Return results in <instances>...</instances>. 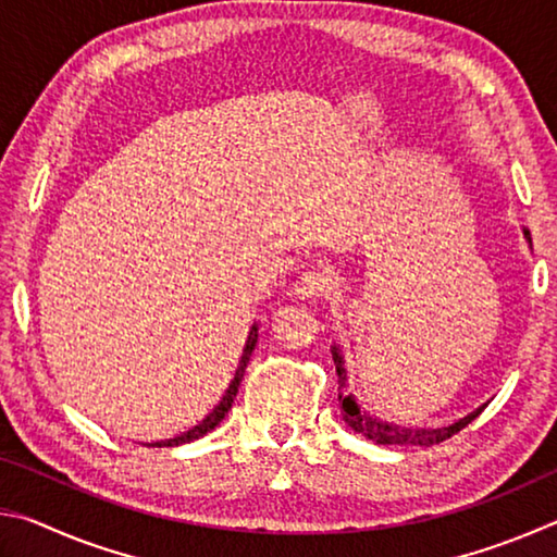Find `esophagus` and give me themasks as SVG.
Returning a JSON list of instances; mask_svg holds the SVG:
<instances>
[{
	"label": "esophagus",
	"instance_id": "obj_1",
	"mask_svg": "<svg viewBox=\"0 0 557 557\" xmlns=\"http://www.w3.org/2000/svg\"><path fill=\"white\" fill-rule=\"evenodd\" d=\"M332 289V280H329L324 272H319V270H307V272H301V277L297 280V285H295V295L297 297H322V295H326V292Z\"/></svg>",
	"mask_w": 557,
	"mask_h": 557
}]
</instances>
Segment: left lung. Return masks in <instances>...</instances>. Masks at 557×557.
Listing matches in <instances>:
<instances>
[{"instance_id": "8db88e82", "label": "left lung", "mask_w": 557, "mask_h": 557, "mask_svg": "<svg viewBox=\"0 0 557 557\" xmlns=\"http://www.w3.org/2000/svg\"><path fill=\"white\" fill-rule=\"evenodd\" d=\"M525 238L531 243V233L525 231ZM334 363H336V373H338V403H342V414L346 420V425L356 430L358 435L373 440L375 445H440V442L449 440L451 435H457L459 430H465L471 420L479 418L484 408H479L476 412H471L469 418L455 422V425L442 428V430H405V428H395L383 422L379 418H373L371 412H366L358 408V403L354 400V395L348 393V381H346V369H344V358L342 354L332 351Z\"/></svg>"}]
</instances>
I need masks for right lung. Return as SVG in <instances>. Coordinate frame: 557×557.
Instances as JSON below:
<instances>
[{"label": "right lung", "instance_id": "add662e5", "mask_svg": "<svg viewBox=\"0 0 557 557\" xmlns=\"http://www.w3.org/2000/svg\"><path fill=\"white\" fill-rule=\"evenodd\" d=\"M256 344H258V326H252V329H250V334H248V344H245V351H243V358H240L238 371H235V379H233V383L228 385V391H225L223 400L219 403V408H215V410L209 414V418H206V420L201 422V425H196L194 430H188L186 435H182V437H174V440H169V442H157V447H174V445H184V442H191V440H199V437H203L206 432H211L215 425H219V422L225 418V412L231 410L235 393H238V385H240V381H243L245 366H248V361H250V354H252V348H256Z\"/></svg>", "mask_w": 557, "mask_h": 557}]
</instances>
